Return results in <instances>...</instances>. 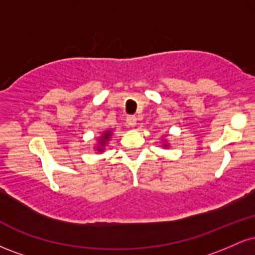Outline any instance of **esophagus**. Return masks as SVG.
<instances>
[{"mask_svg":"<svg viewBox=\"0 0 255 255\" xmlns=\"http://www.w3.org/2000/svg\"><path fill=\"white\" fill-rule=\"evenodd\" d=\"M127 124H128V126H130V127H135V126H136V118H135V116H128Z\"/></svg>","mask_w":255,"mask_h":255,"instance_id":"obj_1","label":"esophagus"}]
</instances>
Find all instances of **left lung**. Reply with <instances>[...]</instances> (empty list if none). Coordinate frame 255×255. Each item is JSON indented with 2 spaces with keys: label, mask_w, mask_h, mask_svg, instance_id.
<instances>
[{
  "label": "left lung",
  "mask_w": 255,
  "mask_h": 255,
  "mask_svg": "<svg viewBox=\"0 0 255 255\" xmlns=\"http://www.w3.org/2000/svg\"><path fill=\"white\" fill-rule=\"evenodd\" d=\"M163 147H165V148H168L169 147V144H168V141H166V140H163Z\"/></svg>",
  "instance_id": "left-lung-1"
}]
</instances>
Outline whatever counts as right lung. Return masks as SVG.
<instances>
[{
	"instance_id": "1",
	"label": "right lung",
	"mask_w": 255,
	"mask_h": 255,
	"mask_svg": "<svg viewBox=\"0 0 255 255\" xmlns=\"http://www.w3.org/2000/svg\"><path fill=\"white\" fill-rule=\"evenodd\" d=\"M111 135H113V130L111 129H105L102 131V134L97 137V144L95 145V151L98 153H103L105 150V146L108 145V142L110 141Z\"/></svg>"
}]
</instances>
